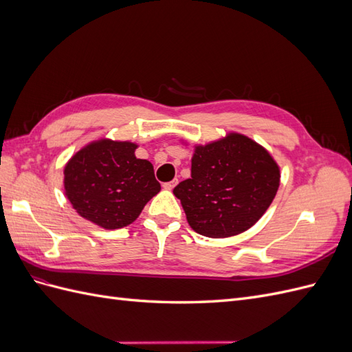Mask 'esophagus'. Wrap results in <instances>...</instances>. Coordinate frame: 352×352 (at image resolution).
Listing matches in <instances>:
<instances>
[{
    "label": "esophagus",
    "instance_id": "obj_1",
    "mask_svg": "<svg viewBox=\"0 0 352 352\" xmlns=\"http://www.w3.org/2000/svg\"><path fill=\"white\" fill-rule=\"evenodd\" d=\"M176 184H177V180H172V182H166V184L163 185V188L167 189V190H172V189L176 186Z\"/></svg>",
    "mask_w": 352,
    "mask_h": 352
}]
</instances>
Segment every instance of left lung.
Here are the masks:
<instances>
[{
  "label": "left lung",
  "instance_id": "obj_1",
  "mask_svg": "<svg viewBox=\"0 0 352 352\" xmlns=\"http://www.w3.org/2000/svg\"><path fill=\"white\" fill-rule=\"evenodd\" d=\"M182 144L188 145L182 140ZM280 185V167L250 136L229 132L206 145L195 144L190 179L173 194L189 226L202 236L229 238L257 223Z\"/></svg>",
  "mask_w": 352,
  "mask_h": 352
}]
</instances>
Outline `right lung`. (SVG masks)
I'll list each match as a JSON object with an SVG mask.
<instances>
[{
  "label": "right lung",
  "instance_id": "add662e5",
  "mask_svg": "<svg viewBox=\"0 0 352 352\" xmlns=\"http://www.w3.org/2000/svg\"><path fill=\"white\" fill-rule=\"evenodd\" d=\"M138 144L95 140L65 166V194L78 214L102 229L131 225L162 186L148 160L138 158Z\"/></svg>",
  "mask_w": 352,
  "mask_h": 352
}]
</instances>
